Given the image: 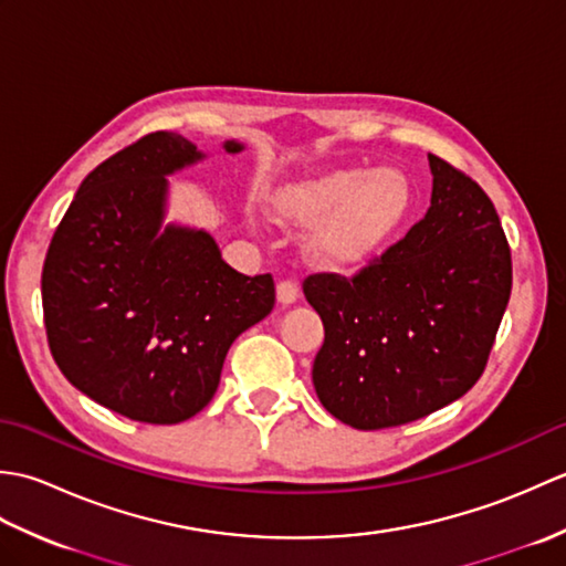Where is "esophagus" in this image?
Segmentation results:
<instances>
[{
	"label": "esophagus",
	"instance_id": "1",
	"mask_svg": "<svg viewBox=\"0 0 566 566\" xmlns=\"http://www.w3.org/2000/svg\"><path fill=\"white\" fill-rule=\"evenodd\" d=\"M298 298V286L292 280H280L276 282V302L290 306Z\"/></svg>",
	"mask_w": 566,
	"mask_h": 566
}]
</instances>
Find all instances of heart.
<instances>
[{"label": "heart", "instance_id": "b5f03b06", "mask_svg": "<svg viewBox=\"0 0 566 566\" xmlns=\"http://www.w3.org/2000/svg\"><path fill=\"white\" fill-rule=\"evenodd\" d=\"M413 189L391 167H347L290 187L280 199L284 221L319 226L314 255L331 268H350L377 252L384 240L408 219Z\"/></svg>", "mask_w": 566, "mask_h": 566}]
</instances>
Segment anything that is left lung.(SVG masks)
<instances>
[{
  "mask_svg": "<svg viewBox=\"0 0 566 566\" xmlns=\"http://www.w3.org/2000/svg\"><path fill=\"white\" fill-rule=\"evenodd\" d=\"M428 213L365 268L304 280L323 321L314 359L321 403L357 430L411 423L484 375L509 306L513 264L486 191L428 155Z\"/></svg>",
  "mask_w": 566,
  "mask_h": 566,
  "instance_id": "8db88e82",
  "label": "left lung"
}]
</instances>
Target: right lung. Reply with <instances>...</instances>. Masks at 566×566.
Segmentation results:
<instances>
[{"instance_id":"right-lung-1","label":"right lung","mask_w":566,"mask_h":566,"mask_svg":"<svg viewBox=\"0 0 566 566\" xmlns=\"http://www.w3.org/2000/svg\"><path fill=\"white\" fill-rule=\"evenodd\" d=\"M228 153H238L233 140ZM201 158L155 130L84 177L45 252L48 347L72 387L153 426L211 401L228 347L274 306L272 274L245 276L203 231L167 226L165 175Z\"/></svg>"}]
</instances>
